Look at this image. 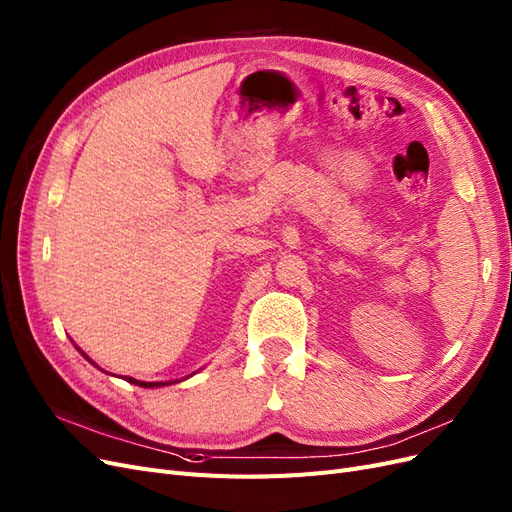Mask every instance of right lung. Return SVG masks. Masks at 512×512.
<instances>
[{
    "instance_id": "obj_1",
    "label": "right lung",
    "mask_w": 512,
    "mask_h": 512,
    "mask_svg": "<svg viewBox=\"0 0 512 512\" xmlns=\"http://www.w3.org/2000/svg\"><path fill=\"white\" fill-rule=\"evenodd\" d=\"M86 356V354H84ZM88 358V356H86ZM90 361V358H88ZM92 363V361H90ZM94 365V363H92ZM126 382H130V384H137V386H141V388H156V386H164L162 382H139V380H135V377H126Z\"/></svg>"
}]
</instances>
